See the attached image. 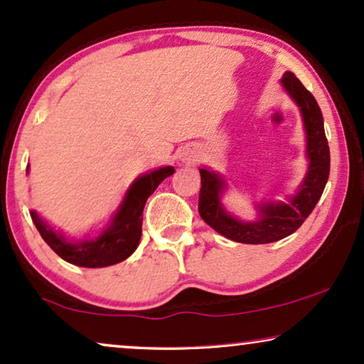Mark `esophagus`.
Instances as JSON below:
<instances>
[{"label": "esophagus", "mask_w": 364, "mask_h": 364, "mask_svg": "<svg viewBox=\"0 0 364 364\" xmlns=\"http://www.w3.org/2000/svg\"><path fill=\"white\" fill-rule=\"evenodd\" d=\"M187 161H191V157H188V159H187Z\"/></svg>", "instance_id": "obj_1"}]
</instances>
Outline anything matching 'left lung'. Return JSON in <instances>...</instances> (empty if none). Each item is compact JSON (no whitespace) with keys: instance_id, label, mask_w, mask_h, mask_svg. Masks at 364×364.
I'll return each instance as SVG.
<instances>
[{"instance_id":"obj_1","label":"left lung","mask_w":364,"mask_h":364,"mask_svg":"<svg viewBox=\"0 0 364 364\" xmlns=\"http://www.w3.org/2000/svg\"><path fill=\"white\" fill-rule=\"evenodd\" d=\"M282 84L300 106L306 131V156L310 159V168L296 196L287 203H263L257 222H240L228 215L220 203L225 182L215 172L200 168L202 187L198 196V213L207 225L233 242L258 245L291 235L313 212L330 176V147L316 99L290 71L283 74Z\"/></svg>"}]
</instances>
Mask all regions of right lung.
Here are the masks:
<instances>
[{
	"label": "right lung",
	"instance_id": "1",
	"mask_svg": "<svg viewBox=\"0 0 364 364\" xmlns=\"http://www.w3.org/2000/svg\"><path fill=\"white\" fill-rule=\"evenodd\" d=\"M173 167H162L151 173L139 177L127 191L121 208L114 217L111 227L96 240L81 243L68 242L31 210V218L41 233L43 240L58 253L63 260L73 265L86 268L111 267L131 257L139 245L142 235V212L147 198L152 196L164 178L171 177Z\"/></svg>",
	"mask_w": 364,
	"mask_h": 364
}]
</instances>
